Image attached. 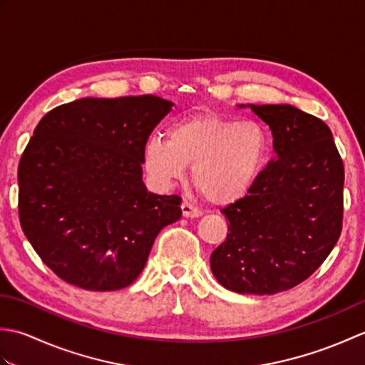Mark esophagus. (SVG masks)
<instances>
[{
  "label": "esophagus",
  "instance_id": "obj_1",
  "mask_svg": "<svg viewBox=\"0 0 365 365\" xmlns=\"http://www.w3.org/2000/svg\"><path fill=\"white\" fill-rule=\"evenodd\" d=\"M182 213L185 218H197V216L202 215V212H200L199 208L192 205L191 202H188V200H183L182 202Z\"/></svg>",
  "mask_w": 365,
  "mask_h": 365
}]
</instances>
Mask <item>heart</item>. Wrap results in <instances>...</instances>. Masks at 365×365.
Instances as JSON below:
<instances>
[{"instance_id": "b5f03b06", "label": "heart", "mask_w": 365, "mask_h": 365, "mask_svg": "<svg viewBox=\"0 0 365 365\" xmlns=\"http://www.w3.org/2000/svg\"><path fill=\"white\" fill-rule=\"evenodd\" d=\"M269 139L257 120H234L215 113H195L175 120L168 139L150 136L144 166L153 182L170 188L187 175L210 202L226 205L243 197L259 177Z\"/></svg>"}]
</instances>
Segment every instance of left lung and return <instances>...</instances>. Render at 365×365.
I'll return each mask as SVG.
<instances>
[{
  "label": "left lung",
  "instance_id": "obj_1",
  "mask_svg": "<svg viewBox=\"0 0 365 365\" xmlns=\"http://www.w3.org/2000/svg\"><path fill=\"white\" fill-rule=\"evenodd\" d=\"M247 106L269 127L276 158L245 197L221 210L229 234L210 267L227 290L274 294L306 281L336 246L344 163L329 127L315 115L292 105Z\"/></svg>",
  "mask_w": 365,
  "mask_h": 365
}]
</instances>
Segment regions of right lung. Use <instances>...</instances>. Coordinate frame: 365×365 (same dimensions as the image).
I'll return each instance as SVG.
<instances>
[{
  "mask_svg": "<svg viewBox=\"0 0 365 365\" xmlns=\"http://www.w3.org/2000/svg\"><path fill=\"white\" fill-rule=\"evenodd\" d=\"M173 102L80 98L37 123L19 163V216L38 257L92 292L130 285L155 238L180 220L182 197L149 192L144 144Z\"/></svg>",
  "mask_w": 365,
  "mask_h": 365,
  "instance_id": "right-lung-1",
  "label": "right lung"
}]
</instances>
